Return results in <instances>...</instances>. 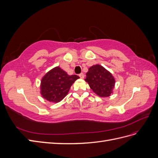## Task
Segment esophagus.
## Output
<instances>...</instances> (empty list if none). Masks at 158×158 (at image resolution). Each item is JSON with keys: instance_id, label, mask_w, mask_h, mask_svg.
<instances>
[{"instance_id": "obj_1", "label": "esophagus", "mask_w": 158, "mask_h": 158, "mask_svg": "<svg viewBox=\"0 0 158 158\" xmlns=\"http://www.w3.org/2000/svg\"><path fill=\"white\" fill-rule=\"evenodd\" d=\"M79 76H80V78H84V75L83 73H80V74H79Z\"/></svg>"}]
</instances>
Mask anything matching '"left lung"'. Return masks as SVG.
I'll return each mask as SVG.
<instances>
[{"label": "left lung", "instance_id": "1", "mask_svg": "<svg viewBox=\"0 0 158 158\" xmlns=\"http://www.w3.org/2000/svg\"><path fill=\"white\" fill-rule=\"evenodd\" d=\"M85 81L93 92L102 98L110 96L115 84V80L112 74L99 64L89 67Z\"/></svg>", "mask_w": 158, "mask_h": 158}]
</instances>
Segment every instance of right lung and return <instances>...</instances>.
I'll return each instance as SVG.
<instances>
[{"label": "right lung", "instance_id": "add662e5", "mask_svg": "<svg viewBox=\"0 0 158 158\" xmlns=\"http://www.w3.org/2000/svg\"><path fill=\"white\" fill-rule=\"evenodd\" d=\"M78 78L79 76L69 75L59 66H56L47 72L41 79V96L49 102H60L66 96L71 85Z\"/></svg>", "mask_w": 158, "mask_h": 158}]
</instances>
